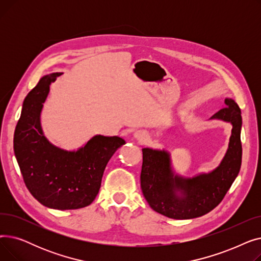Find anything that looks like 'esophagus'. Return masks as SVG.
<instances>
[{
  "instance_id": "34e87169",
  "label": "esophagus",
  "mask_w": 261,
  "mask_h": 261,
  "mask_svg": "<svg viewBox=\"0 0 261 261\" xmlns=\"http://www.w3.org/2000/svg\"><path fill=\"white\" fill-rule=\"evenodd\" d=\"M134 136H135V139H138V140L141 141V142H145L146 139H147V134H146L144 131H138V132H135Z\"/></svg>"
}]
</instances>
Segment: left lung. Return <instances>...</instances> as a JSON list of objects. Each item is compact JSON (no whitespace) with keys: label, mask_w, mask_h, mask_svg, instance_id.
<instances>
[{"label":"left lung","mask_w":261,"mask_h":261,"mask_svg":"<svg viewBox=\"0 0 261 261\" xmlns=\"http://www.w3.org/2000/svg\"><path fill=\"white\" fill-rule=\"evenodd\" d=\"M212 118L232 125L228 149L221 164L210 173L182 177L173 173L165 150L143 149L141 187L153 211L172 219H193L213 211L225 197L241 167L242 125L239 106L230 98Z\"/></svg>","instance_id":"obj_1"}]
</instances>
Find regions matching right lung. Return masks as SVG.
Segmentation results:
<instances>
[{"label": "right lung", "instance_id": "1", "mask_svg": "<svg viewBox=\"0 0 261 261\" xmlns=\"http://www.w3.org/2000/svg\"><path fill=\"white\" fill-rule=\"evenodd\" d=\"M62 73L40 79L24 99L13 149L24 183L33 197L54 210H78L97 196L109 160L126 142L118 136L95 135L77 151L51 145L43 135L40 114L49 86Z\"/></svg>", "mask_w": 261, "mask_h": 261}]
</instances>
